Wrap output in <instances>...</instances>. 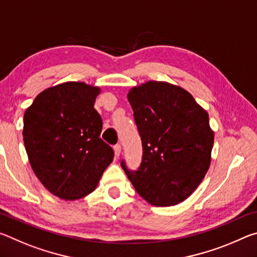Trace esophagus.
I'll list each match as a JSON object with an SVG mask.
<instances>
[{
  "label": "esophagus",
  "instance_id": "34e87169",
  "mask_svg": "<svg viewBox=\"0 0 257 257\" xmlns=\"http://www.w3.org/2000/svg\"><path fill=\"white\" fill-rule=\"evenodd\" d=\"M113 150H114L115 158H119L120 154H121V146L119 144H116V145L113 146Z\"/></svg>",
  "mask_w": 257,
  "mask_h": 257
}]
</instances>
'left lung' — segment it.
<instances>
[{"label":"left lung","instance_id":"left-lung-1","mask_svg":"<svg viewBox=\"0 0 257 257\" xmlns=\"http://www.w3.org/2000/svg\"><path fill=\"white\" fill-rule=\"evenodd\" d=\"M128 101L143 144L138 171L122 169L137 193L154 206L188 198L211 164L214 132L208 113L189 92L150 80L129 89Z\"/></svg>","mask_w":257,"mask_h":257}]
</instances>
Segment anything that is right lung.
I'll list each match as a JSON object with an SVG mask.
<instances>
[{"label":"right lung","instance_id":"add662e5","mask_svg":"<svg viewBox=\"0 0 257 257\" xmlns=\"http://www.w3.org/2000/svg\"><path fill=\"white\" fill-rule=\"evenodd\" d=\"M102 89L67 81L37 95L24 115V143L42 185L64 201L95 190L112 163L113 150L99 135L102 119L94 103Z\"/></svg>","mask_w":257,"mask_h":257}]
</instances>
